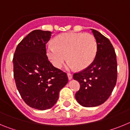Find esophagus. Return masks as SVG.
Segmentation results:
<instances>
[{
    "mask_svg": "<svg viewBox=\"0 0 130 130\" xmlns=\"http://www.w3.org/2000/svg\"><path fill=\"white\" fill-rule=\"evenodd\" d=\"M68 77L69 80H71L72 79V75L70 73H68Z\"/></svg>",
    "mask_w": 130,
    "mask_h": 130,
    "instance_id": "esophagus-1",
    "label": "esophagus"
}]
</instances>
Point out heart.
<instances>
[{
	"label": "heart",
	"mask_w": 130,
	"mask_h": 130,
	"mask_svg": "<svg viewBox=\"0 0 130 130\" xmlns=\"http://www.w3.org/2000/svg\"><path fill=\"white\" fill-rule=\"evenodd\" d=\"M53 44L47 46L46 55L57 68L63 66L67 55L68 68L84 70L92 63L97 53V42L90 34L64 33L54 38Z\"/></svg>",
	"instance_id": "b5f03b06"
}]
</instances>
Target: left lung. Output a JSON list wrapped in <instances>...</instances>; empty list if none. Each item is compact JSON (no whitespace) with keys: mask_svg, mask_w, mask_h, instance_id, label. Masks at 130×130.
Returning a JSON list of instances; mask_svg holds the SVG:
<instances>
[{"mask_svg":"<svg viewBox=\"0 0 130 130\" xmlns=\"http://www.w3.org/2000/svg\"><path fill=\"white\" fill-rule=\"evenodd\" d=\"M91 30L98 44L96 57L88 68L73 75L80 84L75 99L87 107L104 104L111 94L117 79V56L112 45L98 31Z\"/></svg>","mask_w":130,"mask_h":130,"instance_id":"1","label":"left lung"}]
</instances>
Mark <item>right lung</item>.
I'll return each instance as SVG.
<instances>
[{"label": "right lung", "mask_w": 130, "mask_h": 130, "mask_svg": "<svg viewBox=\"0 0 130 130\" xmlns=\"http://www.w3.org/2000/svg\"><path fill=\"white\" fill-rule=\"evenodd\" d=\"M51 36L50 31H32L18 45L13 55L16 87L24 102L36 109L52 107L68 81L67 74L54 67L47 57L45 44Z\"/></svg>", "instance_id": "add662e5"}]
</instances>
